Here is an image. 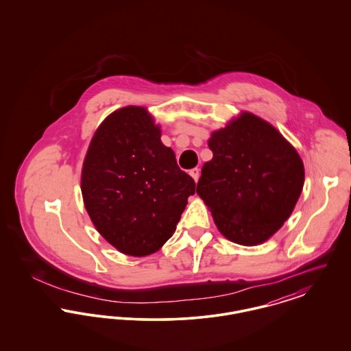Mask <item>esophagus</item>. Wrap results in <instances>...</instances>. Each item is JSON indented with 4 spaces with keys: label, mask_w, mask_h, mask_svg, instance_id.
Here are the masks:
<instances>
[{
    "label": "esophagus",
    "mask_w": 351,
    "mask_h": 351,
    "mask_svg": "<svg viewBox=\"0 0 351 351\" xmlns=\"http://www.w3.org/2000/svg\"><path fill=\"white\" fill-rule=\"evenodd\" d=\"M189 175L195 179V182H197L199 178H200V168H192V169L189 171Z\"/></svg>",
    "instance_id": "esophagus-1"
}]
</instances>
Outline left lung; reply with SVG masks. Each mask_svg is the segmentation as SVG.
I'll use <instances>...</instances> for the list:
<instances>
[{"label":"left lung","mask_w":351,"mask_h":351,"mask_svg":"<svg viewBox=\"0 0 351 351\" xmlns=\"http://www.w3.org/2000/svg\"><path fill=\"white\" fill-rule=\"evenodd\" d=\"M213 159L201 169L197 195L218 230L235 243L259 245L291 216L304 185V165L274 126L251 113L212 134Z\"/></svg>","instance_id":"obj_1"}]
</instances>
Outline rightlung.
Instances as JSON below:
<instances>
[{
    "instance_id": "obj_1",
    "label": "right lung",
    "mask_w": 351,
    "mask_h": 351,
    "mask_svg": "<svg viewBox=\"0 0 351 351\" xmlns=\"http://www.w3.org/2000/svg\"><path fill=\"white\" fill-rule=\"evenodd\" d=\"M195 188L162 143L154 118L139 106L106 118L84 160L82 192L89 217L110 245L133 256L167 242Z\"/></svg>"
}]
</instances>
